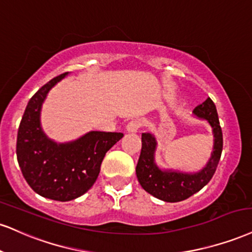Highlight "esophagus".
Segmentation results:
<instances>
[{
	"label": "esophagus",
	"instance_id": "esophagus-1",
	"mask_svg": "<svg viewBox=\"0 0 252 252\" xmlns=\"http://www.w3.org/2000/svg\"><path fill=\"white\" fill-rule=\"evenodd\" d=\"M141 126H142L141 120H138V118H136V120H131L128 124H126V131L137 132Z\"/></svg>",
	"mask_w": 252,
	"mask_h": 252
}]
</instances>
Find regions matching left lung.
Segmentation results:
<instances>
[{"label":"left lung","mask_w":252,"mask_h":252,"mask_svg":"<svg viewBox=\"0 0 252 252\" xmlns=\"http://www.w3.org/2000/svg\"><path fill=\"white\" fill-rule=\"evenodd\" d=\"M193 116L204 120L213 129L214 148L211 157L203 169L197 172H184L172 169H162L157 165L155 153L156 137L151 132L142 134V150L136 175L142 188L150 195L164 202H181L198 192L210 182L216 171L223 149V135L216 110V105L207 98L192 111Z\"/></svg>","instance_id":"obj_1"}]
</instances>
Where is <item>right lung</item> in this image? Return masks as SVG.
Returning a JSON list of instances; mask_svg holds the SVG:
<instances>
[{"label":"right lung","mask_w":252,"mask_h":252,"mask_svg":"<svg viewBox=\"0 0 252 252\" xmlns=\"http://www.w3.org/2000/svg\"><path fill=\"white\" fill-rule=\"evenodd\" d=\"M69 72L44 84L30 98L17 132L16 155L27 183L36 193L68 202L84 195L98 177L107 151L122 132L89 131L75 141L57 143L45 135L41 110L48 93Z\"/></svg>","instance_id":"right-lung-1"}]
</instances>
